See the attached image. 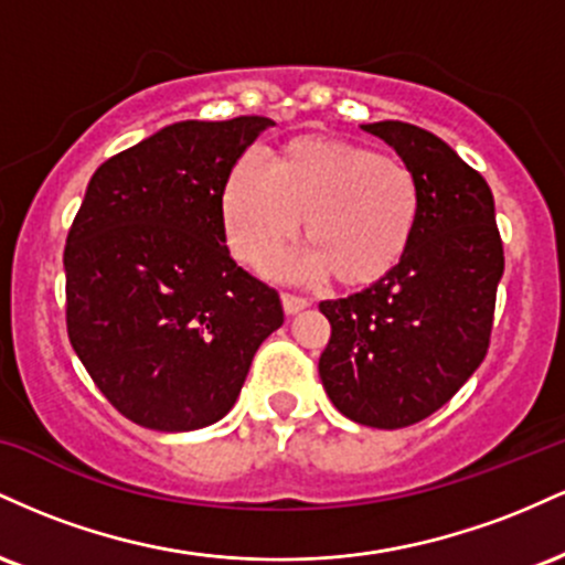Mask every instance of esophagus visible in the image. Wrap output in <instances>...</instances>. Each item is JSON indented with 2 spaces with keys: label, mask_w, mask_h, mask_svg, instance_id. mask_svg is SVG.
Masks as SVG:
<instances>
[{
  "label": "esophagus",
  "mask_w": 565,
  "mask_h": 565,
  "mask_svg": "<svg viewBox=\"0 0 565 565\" xmlns=\"http://www.w3.org/2000/svg\"><path fill=\"white\" fill-rule=\"evenodd\" d=\"M281 302H284V310H287L289 316H295V313H300V310H305L308 308V300H305V297H297V295H287V291H284L281 295Z\"/></svg>",
  "instance_id": "1"
}]
</instances>
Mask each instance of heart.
Listing matches in <instances>:
<instances>
[{
    "label": "heart",
    "mask_w": 565,
    "mask_h": 565,
    "mask_svg": "<svg viewBox=\"0 0 565 565\" xmlns=\"http://www.w3.org/2000/svg\"><path fill=\"white\" fill-rule=\"evenodd\" d=\"M417 180L401 159L340 140H297L281 161L249 148L223 191V225L238 260L263 265L284 242H313L274 270L305 281L366 284L404 257L417 223Z\"/></svg>",
    "instance_id": "b5f03b06"
}]
</instances>
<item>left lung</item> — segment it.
Segmentation results:
<instances>
[{
  "instance_id": "8db88e82",
  "label": "left lung",
  "mask_w": 565,
  "mask_h": 565,
  "mask_svg": "<svg viewBox=\"0 0 565 565\" xmlns=\"http://www.w3.org/2000/svg\"><path fill=\"white\" fill-rule=\"evenodd\" d=\"M417 180V223L372 287L323 300L319 374L337 412L398 430L438 412L481 366L504 270L491 188L451 146L406 121L364 125Z\"/></svg>"
}]
</instances>
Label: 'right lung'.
Returning a JSON list of instances; mask_svg holds the SVG:
<instances>
[{"mask_svg": "<svg viewBox=\"0 0 565 565\" xmlns=\"http://www.w3.org/2000/svg\"><path fill=\"white\" fill-rule=\"evenodd\" d=\"M274 121H178L97 167L63 252L66 327L116 412L199 430L236 404L257 348L284 323L278 291L225 246L223 191Z\"/></svg>", "mask_w": 565, "mask_h": 565, "instance_id": "add662e5", "label": "right lung"}]
</instances>
